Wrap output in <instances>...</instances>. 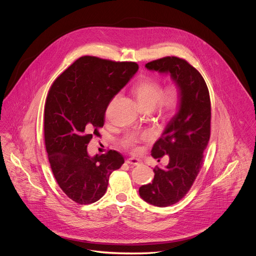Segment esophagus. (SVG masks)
<instances>
[{
	"instance_id": "obj_1",
	"label": "esophagus",
	"mask_w": 256,
	"mask_h": 256,
	"mask_svg": "<svg viewBox=\"0 0 256 256\" xmlns=\"http://www.w3.org/2000/svg\"><path fill=\"white\" fill-rule=\"evenodd\" d=\"M126 163L130 164V165H132V166H136L140 163V159H136V158H128L126 160Z\"/></svg>"
}]
</instances>
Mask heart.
I'll return each mask as SVG.
<instances>
[{
	"label": "heart",
	"instance_id": "heart-1",
	"mask_svg": "<svg viewBox=\"0 0 256 256\" xmlns=\"http://www.w3.org/2000/svg\"><path fill=\"white\" fill-rule=\"evenodd\" d=\"M134 94L140 109H153L159 105L163 114L173 116L179 108L181 93L178 85L171 84L163 89L162 84L154 78H144L134 88ZM151 134L144 132L142 134H128L122 140L124 147L132 152H138V144L140 140H150Z\"/></svg>",
	"mask_w": 256,
	"mask_h": 256
}]
</instances>
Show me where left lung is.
<instances>
[{
  "label": "left lung",
  "instance_id": "8db88e82",
  "mask_svg": "<svg viewBox=\"0 0 256 256\" xmlns=\"http://www.w3.org/2000/svg\"><path fill=\"white\" fill-rule=\"evenodd\" d=\"M146 68L170 74L181 93L177 112L151 151L158 162L167 156L168 164L156 166L151 184L138 190L144 202L164 208L184 198L200 172L210 136V99L202 76L186 60L166 56L146 64Z\"/></svg>",
  "mask_w": 256,
  "mask_h": 256
}]
</instances>
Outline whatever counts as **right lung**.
<instances>
[{"label":"right lung","mask_w":256,"mask_h":256,"mask_svg":"<svg viewBox=\"0 0 256 256\" xmlns=\"http://www.w3.org/2000/svg\"><path fill=\"white\" fill-rule=\"evenodd\" d=\"M138 64L82 56L52 85L44 108V142L52 171L62 190L80 204L100 200L110 174L124 163L109 150L91 157L87 146L105 122L114 97L128 84Z\"/></svg>","instance_id":"obj_1"}]
</instances>
